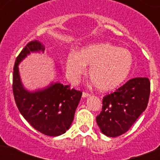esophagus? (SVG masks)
<instances>
[{
	"label": "esophagus",
	"mask_w": 160,
	"mask_h": 160,
	"mask_svg": "<svg viewBox=\"0 0 160 160\" xmlns=\"http://www.w3.org/2000/svg\"><path fill=\"white\" fill-rule=\"evenodd\" d=\"M90 95V93H87V92H83L82 93V97L83 98H87V97H89V96Z\"/></svg>",
	"instance_id": "1"
}]
</instances>
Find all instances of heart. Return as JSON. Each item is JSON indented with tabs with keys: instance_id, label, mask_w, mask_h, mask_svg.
I'll list each match as a JSON object with an SVG mask.
<instances>
[{
	"instance_id": "1",
	"label": "heart",
	"mask_w": 160,
	"mask_h": 160,
	"mask_svg": "<svg viewBox=\"0 0 160 160\" xmlns=\"http://www.w3.org/2000/svg\"><path fill=\"white\" fill-rule=\"evenodd\" d=\"M66 74L76 82L87 70L94 87L100 90H111L119 86L128 77L132 66L129 50L111 43H97L71 52L66 58Z\"/></svg>"
}]
</instances>
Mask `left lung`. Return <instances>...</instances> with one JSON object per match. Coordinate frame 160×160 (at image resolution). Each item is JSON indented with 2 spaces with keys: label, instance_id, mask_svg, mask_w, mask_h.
<instances>
[{
  "label": "left lung",
  "instance_id": "obj_1",
  "mask_svg": "<svg viewBox=\"0 0 160 160\" xmlns=\"http://www.w3.org/2000/svg\"><path fill=\"white\" fill-rule=\"evenodd\" d=\"M148 78L130 79L116 91L104 96L102 111L96 121L109 137L122 135L146 110L151 91Z\"/></svg>",
  "mask_w": 160,
  "mask_h": 160
}]
</instances>
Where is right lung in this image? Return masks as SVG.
<instances>
[{
	"label": "right lung",
	"instance_id": "right-lung-1",
	"mask_svg": "<svg viewBox=\"0 0 160 160\" xmlns=\"http://www.w3.org/2000/svg\"><path fill=\"white\" fill-rule=\"evenodd\" d=\"M44 50L43 44L33 40L21 51L13 67L12 92L20 113L32 128L44 135L58 136L70 128L82 92L60 82L33 93L23 88L18 64L30 52Z\"/></svg>",
	"mask_w": 160,
	"mask_h": 160
}]
</instances>
